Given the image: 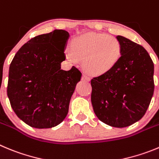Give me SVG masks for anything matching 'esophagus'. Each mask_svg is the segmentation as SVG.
<instances>
[{
	"mask_svg": "<svg viewBox=\"0 0 159 159\" xmlns=\"http://www.w3.org/2000/svg\"><path fill=\"white\" fill-rule=\"evenodd\" d=\"M83 80L85 81H90L91 80V78H90L87 75H86V74H84V75H83Z\"/></svg>",
	"mask_w": 159,
	"mask_h": 159,
	"instance_id": "34e87169",
	"label": "esophagus"
}]
</instances>
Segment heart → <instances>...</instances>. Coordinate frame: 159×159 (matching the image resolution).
<instances>
[{
  "label": "heart",
  "instance_id": "b5f03b06",
  "mask_svg": "<svg viewBox=\"0 0 159 159\" xmlns=\"http://www.w3.org/2000/svg\"><path fill=\"white\" fill-rule=\"evenodd\" d=\"M121 55V45L114 36L103 33H87L75 38L67 57L73 63L83 59L84 69L100 75L115 66Z\"/></svg>",
  "mask_w": 159,
  "mask_h": 159
}]
</instances>
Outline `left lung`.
Masks as SVG:
<instances>
[{
	"mask_svg": "<svg viewBox=\"0 0 159 159\" xmlns=\"http://www.w3.org/2000/svg\"><path fill=\"white\" fill-rule=\"evenodd\" d=\"M121 55L108 72L91 80V103L97 117L116 128L144 116L155 89L154 63L142 46L117 35Z\"/></svg>",
	"mask_w": 159,
	"mask_h": 159,
	"instance_id": "obj_1",
	"label": "left lung"
}]
</instances>
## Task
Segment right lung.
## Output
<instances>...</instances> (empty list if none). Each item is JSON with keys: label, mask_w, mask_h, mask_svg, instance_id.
<instances>
[{"label": "right lung", "mask_w": 159, "mask_h": 159, "mask_svg": "<svg viewBox=\"0 0 159 159\" xmlns=\"http://www.w3.org/2000/svg\"><path fill=\"white\" fill-rule=\"evenodd\" d=\"M69 38L65 30L36 36L23 45L11 61L7 94L19 118L35 129L61 123L82 73L75 67L61 69Z\"/></svg>", "instance_id": "1"}]
</instances>
